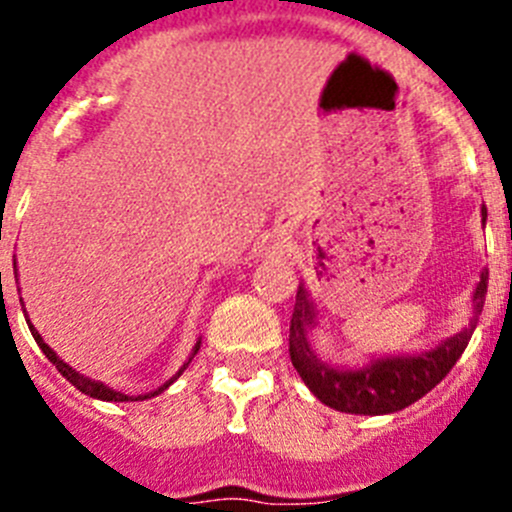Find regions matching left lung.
Here are the masks:
<instances>
[{"label":"left lung","instance_id":"obj_1","mask_svg":"<svg viewBox=\"0 0 512 512\" xmlns=\"http://www.w3.org/2000/svg\"><path fill=\"white\" fill-rule=\"evenodd\" d=\"M487 210H482V220ZM487 279L490 271H482L477 289H474V318L469 328L456 333L454 338L443 341L433 351H425L420 356H392V359L372 361L366 369H354V372H338L333 366L323 364L318 356L312 354L307 343V328L312 325L315 310L307 300L305 287L297 289L295 310L289 320V356L292 364L300 372L302 382L310 387V392L325 402L328 408L341 410V413L354 415H384L397 413L408 408L415 400L436 387L446 374L454 369L459 356L464 354L474 328H477L479 312L485 307Z\"/></svg>","mask_w":512,"mask_h":512}]
</instances>
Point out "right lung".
<instances>
[{
    "instance_id": "1",
    "label": "right lung",
    "mask_w": 512,
    "mask_h": 512,
    "mask_svg": "<svg viewBox=\"0 0 512 512\" xmlns=\"http://www.w3.org/2000/svg\"><path fill=\"white\" fill-rule=\"evenodd\" d=\"M0 277H2V274H0ZM20 302H22V297H20ZM27 325H30V333H33V338H35V341H38V346L43 348V354L48 356V359H51V364L56 366V369H58V372L63 374V377H66V379H69L71 384H74L76 390L84 392V395H89V397H94V400H107V402H128V400H130V402H133V397H130V395H122V392H115V390H112V387H107V384H102V382H92V379H87V377H84V374L76 372V369H71V366L66 364V361L58 359L56 351H53V348L48 346V343H45L43 338H40V333H38V330L33 328V323H27ZM197 351H200V343H197V346H194V351H192V356H189V361L194 359V354H197ZM189 361H187V364L182 366V369H179V374H182L184 369H187ZM179 374H176V377H179ZM176 377H171L169 382L164 384V387H158V390H156V392H151V395H138V397H135V400H148V397L161 395V392H164L166 387H169V384L174 382Z\"/></svg>"
}]
</instances>
